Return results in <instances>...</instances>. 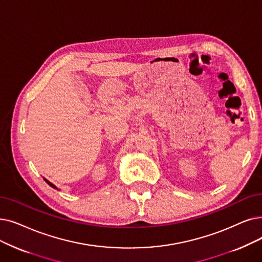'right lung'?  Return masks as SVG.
I'll return each instance as SVG.
<instances>
[{
  "instance_id": "obj_1",
  "label": "right lung",
  "mask_w": 262,
  "mask_h": 262,
  "mask_svg": "<svg viewBox=\"0 0 262 262\" xmlns=\"http://www.w3.org/2000/svg\"><path fill=\"white\" fill-rule=\"evenodd\" d=\"M43 180H45V181H46V182H47V183H48V184H49V185H50L51 187H53V188H56V187H55V186H54V185H53V184L51 183V182H49V181H48V180H46V179H43Z\"/></svg>"
}]
</instances>
